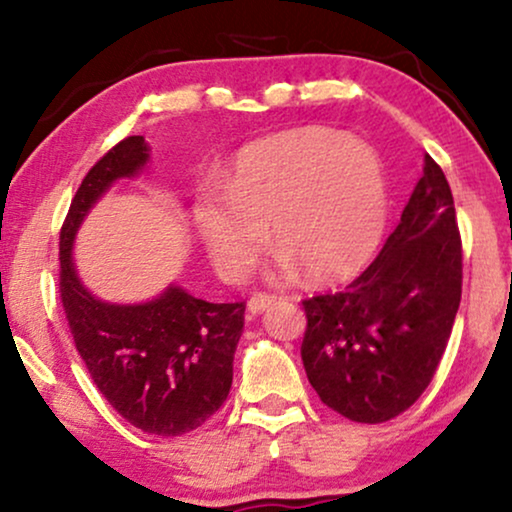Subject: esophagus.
I'll return each instance as SVG.
<instances>
[{
	"mask_svg": "<svg viewBox=\"0 0 512 512\" xmlns=\"http://www.w3.org/2000/svg\"><path fill=\"white\" fill-rule=\"evenodd\" d=\"M272 303H275V296H272V293L258 291V293H254V296L249 298V303H247V310H249L251 314H258V312H263L265 307H270Z\"/></svg>",
	"mask_w": 512,
	"mask_h": 512,
	"instance_id": "34e87169",
	"label": "esophagus"
}]
</instances>
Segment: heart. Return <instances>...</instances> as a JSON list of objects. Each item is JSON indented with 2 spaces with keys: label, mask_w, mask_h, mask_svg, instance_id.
Returning a JSON list of instances; mask_svg holds the SVG:
<instances>
[{
  "label": "heart",
  "mask_w": 512,
  "mask_h": 512,
  "mask_svg": "<svg viewBox=\"0 0 512 512\" xmlns=\"http://www.w3.org/2000/svg\"><path fill=\"white\" fill-rule=\"evenodd\" d=\"M387 184L375 153L345 132L300 128L237 153L223 186H207L195 221L216 270L240 279L268 240L284 251L277 275L298 265L314 282L359 272L380 242Z\"/></svg>",
  "instance_id": "obj_1"
}]
</instances>
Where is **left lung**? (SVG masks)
<instances>
[{"instance_id": "8db88e82", "label": "left lung", "mask_w": 512, "mask_h": 512, "mask_svg": "<svg viewBox=\"0 0 512 512\" xmlns=\"http://www.w3.org/2000/svg\"><path fill=\"white\" fill-rule=\"evenodd\" d=\"M461 300L454 198L429 153L394 233L342 291L303 300L300 356L321 403L361 424L389 422L429 387Z\"/></svg>"}]
</instances>
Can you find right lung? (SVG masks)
Returning a JSON list of instances; mask_svg holds the SVG:
<instances>
[{"instance_id":"right-lung-1","label":"right lung","mask_w":512,"mask_h":512,"mask_svg":"<svg viewBox=\"0 0 512 512\" xmlns=\"http://www.w3.org/2000/svg\"><path fill=\"white\" fill-rule=\"evenodd\" d=\"M149 160L144 137H125L83 177L60 228V300L76 352L111 408L144 433L181 436L221 408L233 384L244 303H207L170 286L144 305L102 303L72 263L74 233L95 200Z\"/></svg>"}]
</instances>
